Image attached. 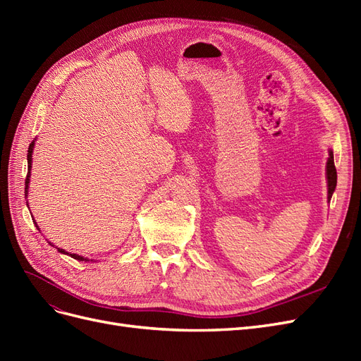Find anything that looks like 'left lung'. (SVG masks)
<instances>
[{"label": "left lung", "instance_id": "8db88e82", "mask_svg": "<svg viewBox=\"0 0 361 361\" xmlns=\"http://www.w3.org/2000/svg\"><path fill=\"white\" fill-rule=\"evenodd\" d=\"M326 179H329V200H330L337 183V171L334 167V157L331 150H330V158L326 161Z\"/></svg>", "mask_w": 361, "mask_h": 361}]
</instances>
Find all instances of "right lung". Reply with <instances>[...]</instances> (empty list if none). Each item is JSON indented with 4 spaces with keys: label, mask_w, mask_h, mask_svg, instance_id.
Masks as SVG:
<instances>
[{
    "label": "right lung",
    "mask_w": 361,
    "mask_h": 361,
    "mask_svg": "<svg viewBox=\"0 0 361 361\" xmlns=\"http://www.w3.org/2000/svg\"><path fill=\"white\" fill-rule=\"evenodd\" d=\"M32 147H35V141H31L30 143V146H28V155H27V159H28V174H27V178H25V195L28 194V183H30V170H31V155H32ZM36 227H37V224H36ZM39 228V227H37ZM51 244V243H49ZM60 253H64V255H69V253H66V251L64 250H61V248H57ZM73 259H76V260H81V262H84V260H89V259H85V257H82V256H78V255H71Z\"/></svg>",
    "instance_id": "add662e5"
}]
</instances>
